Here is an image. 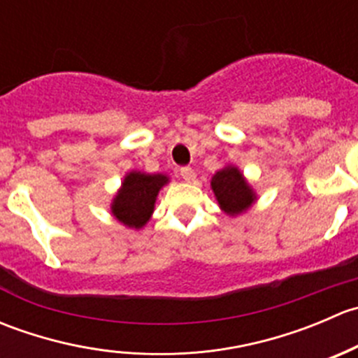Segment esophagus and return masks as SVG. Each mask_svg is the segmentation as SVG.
I'll return each instance as SVG.
<instances>
[{"mask_svg":"<svg viewBox=\"0 0 358 358\" xmlns=\"http://www.w3.org/2000/svg\"><path fill=\"white\" fill-rule=\"evenodd\" d=\"M180 175H182V178L185 180V182H190V180H192V176H194V171H192V168L185 166V168L180 169Z\"/></svg>","mask_w":358,"mask_h":358,"instance_id":"1","label":"esophagus"}]
</instances>
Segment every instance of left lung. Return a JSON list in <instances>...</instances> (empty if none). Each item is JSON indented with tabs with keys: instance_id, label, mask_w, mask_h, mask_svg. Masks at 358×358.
Masks as SVG:
<instances>
[{
	"instance_id": "obj_1",
	"label": "left lung",
	"mask_w": 358,
	"mask_h": 358,
	"mask_svg": "<svg viewBox=\"0 0 358 358\" xmlns=\"http://www.w3.org/2000/svg\"><path fill=\"white\" fill-rule=\"evenodd\" d=\"M211 189L220 208L230 216L243 215L256 201L255 190L236 166H225L216 171L211 178Z\"/></svg>"
}]
</instances>
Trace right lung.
Here are the masks:
<instances>
[{
	"label": "right lung",
	"instance_id": "right-lung-1",
	"mask_svg": "<svg viewBox=\"0 0 358 358\" xmlns=\"http://www.w3.org/2000/svg\"><path fill=\"white\" fill-rule=\"evenodd\" d=\"M168 182V176L161 173H128L110 204L112 215L129 229H142L152 216L159 190Z\"/></svg>",
	"mask_w": 358,
	"mask_h": 358
}]
</instances>
